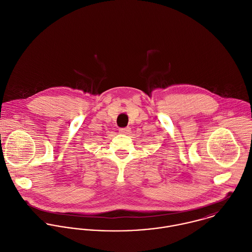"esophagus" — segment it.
<instances>
[{
	"label": "esophagus",
	"instance_id": "obj_1",
	"mask_svg": "<svg viewBox=\"0 0 252 252\" xmlns=\"http://www.w3.org/2000/svg\"><path fill=\"white\" fill-rule=\"evenodd\" d=\"M119 133L122 134V135H129L131 133V129L129 127L127 128H122L119 130Z\"/></svg>",
	"mask_w": 252,
	"mask_h": 252
}]
</instances>
